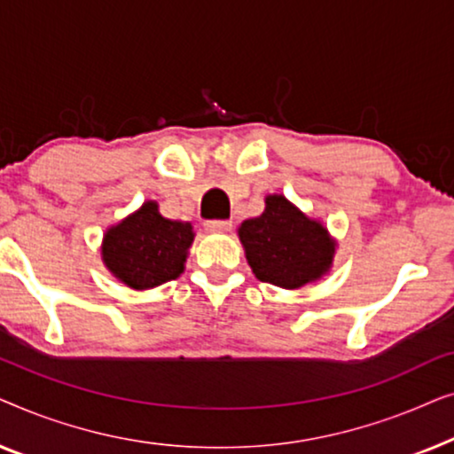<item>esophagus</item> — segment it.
Returning <instances> with one entry per match:
<instances>
[{
    "instance_id": "esophagus-1",
    "label": "esophagus",
    "mask_w": 454,
    "mask_h": 454,
    "mask_svg": "<svg viewBox=\"0 0 454 454\" xmlns=\"http://www.w3.org/2000/svg\"><path fill=\"white\" fill-rule=\"evenodd\" d=\"M207 231H215V233H223L231 229V221H207L204 223Z\"/></svg>"
}]
</instances>
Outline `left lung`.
<instances>
[{
  "instance_id": "1",
  "label": "left lung",
  "mask_w": 454,
  "mask_h": 454,
  "mask_svg": "<svg viewBox=\"0 0 454 454\" xmlns=\"http://www.w3.org/2000/svg\"><path fill=\"white\" fill-rule=\"evenodd\" d=\"M264 213L239 225L246 260L258 281L300 289L318 281L333 266L337 241L320 221L309 219L283 194L264 200Z\"/></svg>"
}]
</instances>
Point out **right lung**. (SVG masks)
I'll return each mask as SVG.
<instances>
[{
  "mask_svg": "<svg viewBox=\"0 0 454 454\" xmlns=\"http://www.w3.org/2000/svg\"><path fill=\"white\" fill-rule=\"evenodd\" d=\"M192 241V223L165 219L148 200L105 231L101 256L111 275L142 291L182 275Z\"/></svg>",
  "mask_w": 454,
  "mask_h": 454,
  "instance_id": "right-lung-1",
  "label": "right lung"
}]
</instances>
